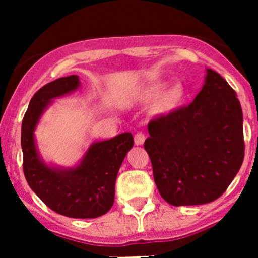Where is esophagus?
Listing matches in <instances>:
<instances>
[{
    "mask_svg": "<svg viewBox=\"0 0 258 258\" xmlns=\"http://www.w3.org/2000/svg\"><path fill=\"white\" fill-rule=\"evenodd\" d=\"M145 140H146V136H145V134H142V132H137V134L135 135V144H136L137 146L144 145Z\"/></svg>",
    "mask_w": 258,
    "mask_h": 258,
    "instance_id": "esophagus-1",
    "label": "esophagus"
}]
</instances>
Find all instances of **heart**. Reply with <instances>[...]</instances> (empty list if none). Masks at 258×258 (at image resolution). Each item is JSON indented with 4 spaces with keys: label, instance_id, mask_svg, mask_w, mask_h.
Listing matches in <instances>:
<instances>
[{
    "label": "heart",
    "instance_id": "obj_1",
    "mask_svg": "<svg viewBox=\"0 0 258 258\" xmlns=\"http://www.w3.org/2000/svg\"><path fill=\"white\" fill-rule=\"evenodd\" d=\"M165 88L163 83H155V85H151L150 87H147L142 93V100L145 102H151V101L156 100L158 97L161 92ZM184 97V88L182 87V85H173L172 87L168 88L166 92H163L162 95L158 98V101L155 105V112L160 114H166L172 112L173 110L178 107L179 103L182 102Z\"/></svg>",
    "mask_w": 258,
    "mask_h": 258
}]
</instances>
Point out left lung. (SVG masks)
<instances>
[{
	"mask_svg": "<svg viewBox=\"0 0 258 258\" xmlns=\"http://www.w3.org/2000/svg\"><path fill=\"white\" fill-rule=\"evenodd\" d=\"M242 121L235 90L209 69L189 105L148 122L144 146L166 202L191 206L222 196L243 162Z\"/></svg>",
	"mask_w": 258,
	"mask_h": 258,
	"instance_id": "1",
	"label": "left lung"
}]
</instances>
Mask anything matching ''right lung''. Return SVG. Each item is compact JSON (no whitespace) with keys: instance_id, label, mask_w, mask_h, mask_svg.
I'll list each match as a JSON object with an SVG mask.
<instances>
[{"instance_id":"right-lung-1","label":"right lung","mask_w":258,"mask_h":258,"mask_svg":"<svg viewBox=\"0 0 258 258\" xmlns=\"http://www.w3.org/2000/svg\"><path fill=\"white\" fill-rule=\"evenodd\" d=\"M79 85L76 75L61 77L41 87L31 98L21 128L23 173L31 189L54 212L72 218H95L112 207L117 173L134 146L132 135L124 132L108 141L96 142L82 162L70 170L45 165L33 137L36 124L52 98L76 90Z\"/></svg>"}]
</instances>
